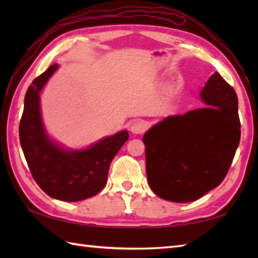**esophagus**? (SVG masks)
<instances>
[{
  "instance_id": "34e87169",
  "label": "esophagus",
  "mask_w": 258,
  "mask_h": 258,
  "mask_svg": "<svg viewBox=\"0 0 258 258\" xmlns=\"http://www.w3.org/2000/svg\"><path fill=\"white\" fill-rule=\"evenodd\" d=\"M147 127H149V124L144 122V120H136V122L131 126V132L133 134H143L147 130Z\"/></svg>"
}]
</instances>
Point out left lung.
I'll list each match as a JSON object with an SVG mask.
<instances>
[{"instance_id": "obj_1", "label": "left lung", "mask_w": 258, "mask_h": 258, "mask_svg": "<svg viewBox=\"0 0 258 258\" xmlns=\"http://www.w3.org/2000/svg\"><path fill=\"white\" fill-rule=\"evenodd\" d=\"M201 97L211 107L168 116L145 133L150 187L163 200L201 199L225 178L240 140L236 92L220 73Z\"/></svg>"}]
</instances>
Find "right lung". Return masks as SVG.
<instances>
[{"label": "right lung", "mask_w": 258, "mask_h": 258, "mask_svg": "<svg viewBox=\"0 0 258 258\" xmlns=\"http://www.w3.org/2000/svg\"><path fill=\"white\" fill-rule=\"evenodd\" d=\"M57 68V64L51 65L27 89L19 127L20 142L37 185L53 199L79 202L104 188L111 162L128 140V133L122 131L82 151L62 149L48 139L42 122L40 93Z\"/></svg>", "instance_id": "right-lung-1"}]
</instances>
